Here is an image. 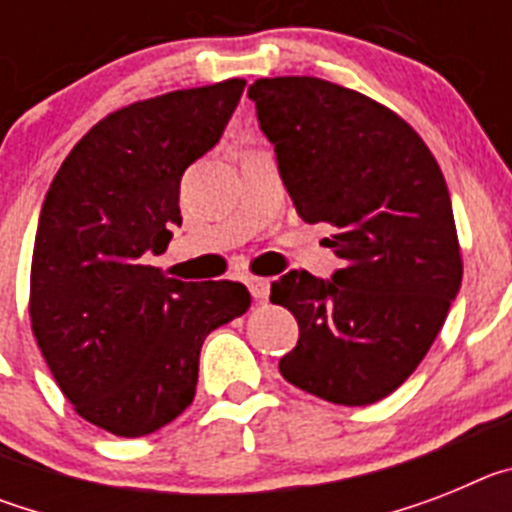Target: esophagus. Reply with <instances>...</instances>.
<instances>
[{
	"label": "esophagus",
	"mask_w": 512,
	"mask_h": 512,
	"mask_svg": "<svg viewBox=\"0 0 512 512\" xmlns=\"http://www.w3.org/2000/svg\"><path fill=\"white\" fill-rule=\"evenodd\" d=\"M246 284H248V292H251V297L253 300H266V297H269V279H261V277H248L246 279Z\"/></svg>",
	"instance_id": "esophagus-1"
}]
</instances>
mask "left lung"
<instances>
[{"instance_id":"obj_1","label":"left lung","mask_w":512,"mask_h":512,"mask_svg":"<svg viewBox=\"0 0 512 512\" xmlns=\"http://www.w3.org/2000/svg\"><path fill=\"white\" fill-rule=\"evenodd\" d=\"M279 179L305 223H325L341 269L287 271L271 302L300 325L289 384L336 405L395 392L436 341L461 289L454 210L420 135L359 92L312 76L248 87Z\"/></svg>"}]
</instances>
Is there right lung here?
Listing matches in <instances>:
<instances>
[{"label": "right lung", "instance_id": "add662e5", "mask_svg": "<svg viewBox=\"0 0 512 512\" xmlns=\"http://www.w3.org/2000/svg\"><path fill=\"white\" fill-rule=\"evenodd\" d=\"M246 81L182 89L97 122L45 194L30 320L76 413L122 438L164 428L194 400L200 351L251 305L238 282H179L148 266L182 223L179 184L223 135Z\"/></svg>", "mask_w": 512, "mask_h": 512}]
</instances>
